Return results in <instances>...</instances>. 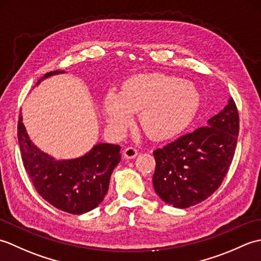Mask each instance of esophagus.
Segmentation results:
<instances>
[{"mask_svg":"<svg viewBox=\"0 0 261 261\" xmlns=\"http://www.w3.org/2000/svg\"><path fill=\"white\" fill-rule=\"evenodd\" d=\"M137 154H138V151L134 147H127L123 150V156L125 159H134L137 157Z\"/></svg>","mask_w":261,"mask_h":261,"instance_id":"1","label":"esophagus"}]
</instances>
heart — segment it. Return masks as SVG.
<instances>
[{
  "label": "heart",
  "instance_id": "1",
  "mask_svg": "<svg viewBox=\"0 0 261 261\" xmlns=\"http://www.w3.org/2000/svg\"><path fill=\"white\" fill-rule=\"evenodd\" d=\"M201 94L193 83L164 74H139L127 79L119 94L109 92L102 108L108 125L122 134L139 113L143 132L154 140L182 134L198 112Z\"/></svg>",
  "mask_w": 261,
  "mask_h": 261
}]
</instances>
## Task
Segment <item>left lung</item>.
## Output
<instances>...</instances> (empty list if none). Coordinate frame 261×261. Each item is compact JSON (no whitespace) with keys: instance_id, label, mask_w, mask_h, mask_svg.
Here are the masks:
<instances>
[{"instance_id":"left-lung-1","label":"left lung","mask_w":261,"mask_h":261,"mask_svg":"<svg viewBox=\"0 0 261 261\" xmlns=\"http://www.w3.org/2000/svg\"><path fill=\"white\" fill-rule=\"evenodd\" d=\"M239 114L231 97L206 126L153 151V188L165 203L186 208L218 190L234 156Z\"/></svg>"}]
</instances>
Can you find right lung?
Here are the masks:
<instances>
[{
    "mask_svg": "<svg viewBox=\"0 0 261 261\" xmlns=\"http://www.w3.org/2000/svg\"><path fill=\"white\" fill-rule=\"evenodd\" d=\"M65 74L55 70L49 77ZM18 140L22 162L33 186L53 206L70 214H83L98 206L107 195L113 169L121 160L118 145L99 142L90 151L73 159H56L39 149L30 139L20 113Z\"/></svg>",
    "mask_w": 261,
    "mask_h": 261,
    "instance_id": "right-lung-1",
    "label": "right lung"
}]
</instances>
